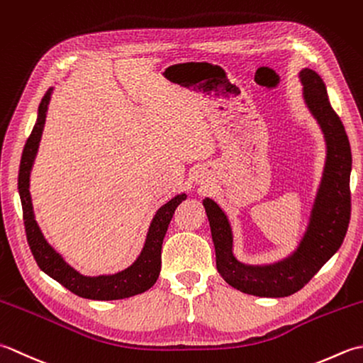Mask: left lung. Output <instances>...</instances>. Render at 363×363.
Listing matches in <instances>:
<instances>
[{
    "label": "left lung",
    "mask_w": 363,
    "mask_h": 363,
    "mask_svg": "<svg viewBox=\"0 0 363 363\" xmlns=\"http://www.w3.org/2000/svg\"><path fill=\"white\" fill-rule=\"evenodd\" d=\"M299 81L308 113L323 133L326 158L306 230L293 252L274 263L240 262L233 252V230L225 211L210 197L202 201L211 228L219 274L236 290L260 298H285L299 291L342 246L351 216L350 139L330 106L323 78L312 69H302Z\"/></svg>",
    "instance_id": "1"
}]
</instances>
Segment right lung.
I'll return each instance as SVG.
<instances>
[{
  "mask_svg": "<svg viewBox=\"0 0 363 363\" xmlns=\"http://www.w3.org/2000/svg\"><path fill=\"white\" fill-rule=\"evenodd\" d=\"M53 87H50L43 95V99L37 109V119L34 128L29 135L23 155L20 161L18 172V194L23 208V220L26 228V238L31 247V252L35 258V263L45 272L47 276L55 279L56 282L75 293L79 298L94 299V301H116L131 298L135 294H140L155 285L161 271V246L164 235L167 232L169 223L174 216L177 205L186 199L184 192L169 199L162 203L155 213L150 220L149 230L145 235L144 246L140 249L136 260L128 268H125L114 274H100V276H86L81 274L78 269L65 260V258L51 246L45 235L40 230L35 220L34 206L31 192H29V182H31V171L34 160L39 152L40 139L45 119L48 113V105L53 95Z\"/></svg>",
  "mask_w": 363,
  "mask_h": 363,
  "instance_id": "1",
  "label": "right lung"
}]
</instances>
